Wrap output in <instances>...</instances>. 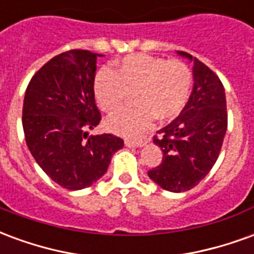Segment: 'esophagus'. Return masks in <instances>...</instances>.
<instances>
[{
	"instance_id": "esophagus-1",
	"label": "esophagus",
	"mask_w": 254,
	"mask_h": 254,
	"mask_svg": "<svg viewBox=\"0 0 254 254\" xmlns=\"http://www.w3.org/2000/svg\"><path fill=\"white\" fill-rule=\"evenodd\" d=\"M148 143V138L147 136H143V137H138L136 140H132V138H125V145L127 147H143L145 144Z\"/></svg>"
}]
</instances>
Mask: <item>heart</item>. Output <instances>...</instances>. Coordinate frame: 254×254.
<instances>
[{"instance_id":"heart-1","label":"heart","mask_w":254,"mask_h":254,"mask_svg":"<svg viewBox=\"0 0 254 254\" xmlns=\"http://www.w3.org/2000/svg\"><path fill=\"white\" fill-rule=\"evenodd\" d=\"M191 81L190 69L180 60L138 53L118 61L114 72L100 69L92 89L96 105L107 114L121 110L132 94L134 105L107 121L111 132L130 137L143 132L154 118H176L189 100Z\"/></svg>"}]
</instances>
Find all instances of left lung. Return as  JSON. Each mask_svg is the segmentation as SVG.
<instances>
[{
    "mask_svg": "<svg viewBox=\"0 0 254 254\" xmlns=\"http://www.w3.org/2000/svg\"><path fill=\"white\" fill-rule=\"evenodd\" d=\"M178 54L193 61L194 85L181 114L154 136L163 159L148 171L152 181L174 193L194 188L211 171L227 130L222 81L196 57L185 52Z\"/></svg>",
    "mask_w": 254,
    "mask_h": 254,
    "instance_id": "1",
    "label": "left lung"
}]
</instances>
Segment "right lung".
<instances>
[{
	"instance_id": "right-lung-1",
	"label": "right lung",
	"mask_w": 254,
	"mask_h": 254,
	"mask_svg": "<svg viewBox=\"0 0 254 254\" xmlns=\"http://www.w3.org/2000/svg\"><path fill=\"white\" fill-rule=\"evenodd\" d=\"M98 56L78 49L61 53L34 74L25 91V143L42 170L69 190L98 181L124 147L114 134L85 132L102 118L92 89Z\"/></svg>"
}]
</instances>
